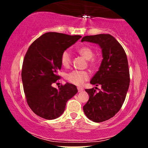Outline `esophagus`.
I'll return each mask as SVG.
<instances>
[{
  "instance_id": "34e87169",
  "label": "esophagus",
  "mask_w": 148,
  "mask_h": 148,
  "mask_svg": "<svg viewBox=\"0 0 148 148\" xmlns=\"http://www.w3.org/2000/svg\"><path fill=\"white\" fill-rule=\"evenodd\" d=\"M77 89H78V91H79V92H82L83 90H84V89L81 87H78Z\"/></svg>"
}]
</instances>
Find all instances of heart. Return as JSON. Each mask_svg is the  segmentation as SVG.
Listing matches in <instances>:
<instances>
[{
    "label": "heart",
    "instance_id": "b5f03b06",
    "mask_svg": "<svg viewBox=\"0 0 148 148\" xmlns=\"http://www.w3.org/2000/svg\"><path fill=\"white\" fill-rule=\"evenodd\" d=\"M78 52L86 60H90L94 56V52L90 48L87 47H82L78 49ZM72 62L71 54L68 51H64L61 56V63L65 67H68ZM89 79V74L86 71L74 70L66 75V79L69 82L76 85L82 86L86 81Z\"/></svg>",
    "mask_w": 148,
    "mask_h": 148
}]
</instances>
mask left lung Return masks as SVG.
Instances as JSON below:
<instances>
[{
  "mask_svg": "<svg viewBox=\"0 0 148 148\" xmlns=\"http://www.w3.org/2000/svg\"><path fill=\"white\" fill-rule=\"evenodd\" d=\"M81 42L96 44L101 49L103 59L90 84L102 89L98 92L97 87L85 90L89 99L83 107L88 119L101 123L113 118L125 101L130 82L128 60L123 47L109 34L85 36Z\"/></svg>",
  "mask_w": 148,
  "mask_h": 148,
  "instance_id": "8db88e82",
  "label": "left lung"
}]
</instances>
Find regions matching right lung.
I'll list each match as a JSON object with an SVG mask.
<instances>
[{
    "instance_id": "1",
    "label": "right lung",
    "mask_w": 148,
    "mask_h": 148,
    "mask_svg": "<svg viewBox=\"0 0 148 148\" xmlns=\"http://www.w3.org/2000/svg\"><path fill=\"white\" fill-rule=\"evenodd\" d=\"M49 32L30 46L23 62L21 79L28 106L35 114L47 120L60 117L66 103L77 93L76 86L67 83L56 89L52 86L60 79L62 53L81 38Z\"/></svg>"
}]
</instances>
